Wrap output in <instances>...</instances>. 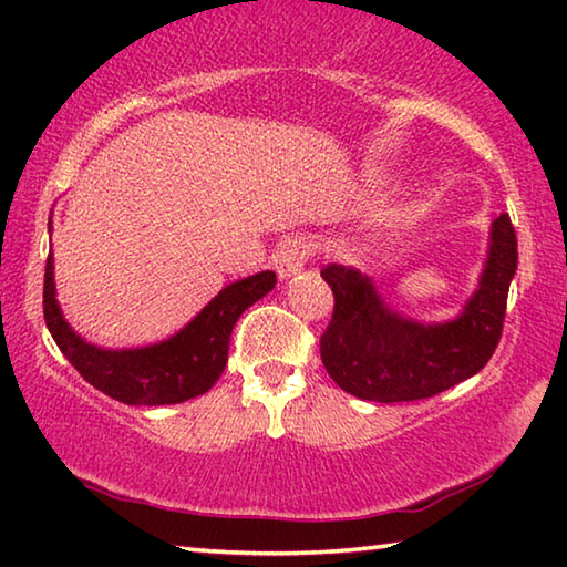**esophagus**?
Here are the masks:
<instances>
[{
  "label": "esophagus",
  "instance_id": "1",
  "mask_svg": "<svg viewBox=\"0 0 567 567\" xmlns=\"http://www.w3.org/2000/svg\"><path fill=\"white\" fill-rule=\"evenodd\" d=\"M312 255V243L302 235H292V237H285L280 245H277V252H275V270L277 275L287 280V277L297 275L305 267L307 257Z\"/></svg>",
  "mask_w": 567,
  "mask_h": 567
}]
</instances>
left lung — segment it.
<instances>
[{
  "label": "left lung",
  "instance_id": "left-lung-1",
  "mask_svg": "<svg viewBox=\"0 0 567 567\" xmlns=\"http://www.w3.org/2000/svg\"><path fill=\"white\" fill-rule=\"evenodd\" d=\"M515 270L517 237L505 213L493 223L480 287L463 315L443 324L390 312L354 267H322L334 295L332 320L320 338L324 370L344 392L372 402L425 400L473 378L501 342Z\"/></svg>",
  "mask_w": 567,
  "mask_h": 567
}]
</instances>
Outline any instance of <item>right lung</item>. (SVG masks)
Wrapping results in <instances>:
<instances>
[{"label":"right lung","mask_w":567,"mask_h":567,"mask_svg":"<svg viewBox=\"0 0 567 567\" xmlns=\"http://www.w3.org/2000/svg\"><path fill=\"white\" fill-rule=\"evenodd\" d=\"M275 272L227 285L175 338L140 350H100L64 322L54 300L52 255L44 267V322L72 368L124 405H175L203 395L227 364L229 334L239 315L272 290Z\"/></svg>","instance_id":"1"}]
</instances>
